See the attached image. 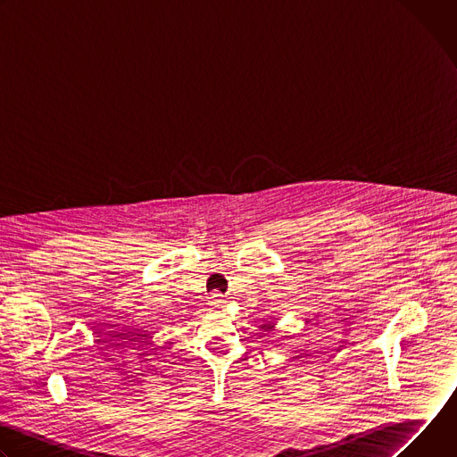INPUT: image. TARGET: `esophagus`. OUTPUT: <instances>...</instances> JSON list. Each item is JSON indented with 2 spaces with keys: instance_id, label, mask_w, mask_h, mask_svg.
<instances>
[{
  "instance_id": "esophagus-1",
  "label": "esophagus",
  "mask_w": 457,
  "mask_h": 457,
  "mask_svg": "<svg viewBox=\"0 0 457 457\" xmlns=\"http://www.w3.org/2000/svg\"><path fill=\"white\" fill-rule=\"evenodd\" d=\"M210 305H213V307H224L226 305V302H228V298L224 296V295H220V293H213V295H210Z\"/></svg>"
}]
</instances>
